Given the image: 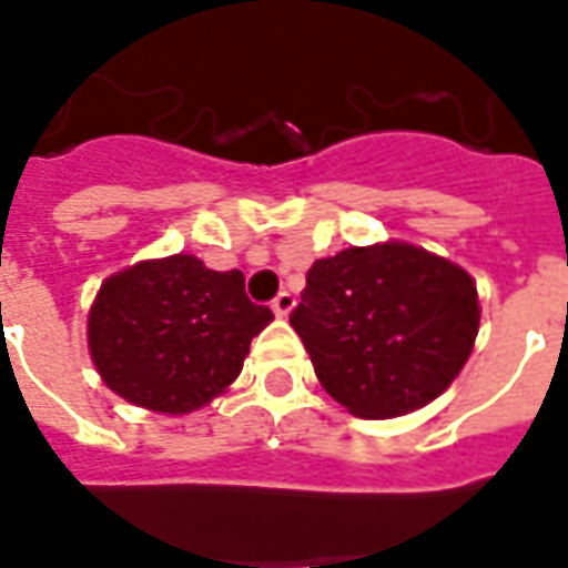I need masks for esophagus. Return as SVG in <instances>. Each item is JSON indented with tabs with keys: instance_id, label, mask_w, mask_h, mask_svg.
<instances>
[{
	"instance_id": "esophagus-1",
	"label": "esophagus",
	"mask_w": 568,
	"mask_h": 568,
	"mask_svg": "<svg viewBox=\"0 0 568 568\" xmlns=\"http://www.w3.org/2000/svg\"><path fill=\"white\" fill-rule=\"evenodd\" d=\"M271 310H274V313L280 315V318H285V315H288L294 310V294H288V292L276 294L274 303H271Z\"/></svg>"
}]
</instances>
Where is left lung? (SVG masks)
Segmentation results:
<instances>
[{
    "label": "left lung",
    "mask_w": 568,
    "mask_h": 568,
    "mask_svg": "<svg viewBox=\"0 0 568 568\" xmlns=\"http://www.w3.org/2000/svg\"><path fill=\"white\" fill-rule=\"evenodd\" d=\"M474 276L405 241L318 258L292 327L322 387L363 419L426 408L465 369L479 333Z\"/></svg>",
    "instance_id": "1"
}]
</instances>
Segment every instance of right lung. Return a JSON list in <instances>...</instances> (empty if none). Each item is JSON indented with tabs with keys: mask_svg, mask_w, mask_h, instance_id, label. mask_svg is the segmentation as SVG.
Masks as SVG:
<instances>
[{
	"mask_svg": "<svg viewBox=\"0 0 568 568\" xmlns=\"http://www.w3.org/2000/svg\"><path fill=\"white\" fill-rule=\"evenodd\" d=\"M274 322L241 271L187 253L145 258L103 280L89 310V354L103 384L136 408L184 417L232 387L253 336Z\"/></svg>",
	"mask_w": 568,
	"mask_h": 568,
	"instance_id": "obj_1",
	"label": "right lung"
}]
</instances>
